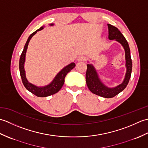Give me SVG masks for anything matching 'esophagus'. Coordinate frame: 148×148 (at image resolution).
Returning a JSON list of instances; mask_svg holds the SVG:
<instances>
[{
	"label": "esophagus",
	"mask_w": 148,
	"mask_h": 148,
	"mask_svg": "<svg viewBox=\"0 0 148 148\" xmlns=\"http://www.w3.org/2000/svg\"><path fill=\"white\" fill-rule=\"evenodd\" d=\"M86 60V57L83 55H81L79 56H78L77 58V61L78 62H84Z\"/></svg>",
	"instance_id": "obj_1"
}]
</instances>
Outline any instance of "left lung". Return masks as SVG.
Segmentation results:
<instances>
[{"label": "left lung", "mask_w": 148, "mask_h": 148, "mask_svg": "<svg viewBox=\"0 0 148 148\" xmlns=\"http://www.w3.org/2000/svg\"><path fill=\"white\" fill-rule=\"evenodd\" d=\"M108 26L109 30V39L110 40L115 39L117 40L123 46L125 49L127 67V72L125 79L123 82L119 85L113 88H109L100 81L93 66L92 64H88L86 73V82L89 90L93 93L97 95L104 97V98H112L122 92L127 87L130 79L132 69V62L130 56V48L126 39L116 27L111 24H108Z\"/></svg>", "instance_id": "8db88e82"}]
</instances>
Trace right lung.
Masks as SVG:
<instances>
[{
	"instance_id": "obj_1",
	"label": "right lung",
	"mask_w": 148,
	"mask_h": 148,
	"mask_svg": "<svg viewBox=\"0 0 148 148\" xmlns=\"http://www.w3.org/2000/svg\"><path fill=\"white\" fill-rule=\"evenodd\" d=\"M50 25H53V24H51ZM43 29V27H41L39 29L37 30L35 32H33L31 35L27 39V41L24 46V49L22 51L21 55L20 56V62H19V68H20V73L21 77L22 83H23L24 86L26 88L27 90H29L30 92L34 94L37 97H48L49 95H53L56 93H57L58 91L61 89V88L64 85L65 77L66 75L67 74L68 72H70L72 69L75 67L76 64L74 63H71L69 65L66 66L62 70L56 75L55 79L53 80L52 82L48 85L43 87H37L34 84L30 83L27 81L26 76H25V71L24 69V63L25 60V54L27 49L28 45L30 41V39L32 38L34 35H35L37 31L41 30Z\"/></svg>"
}]
</instances>
